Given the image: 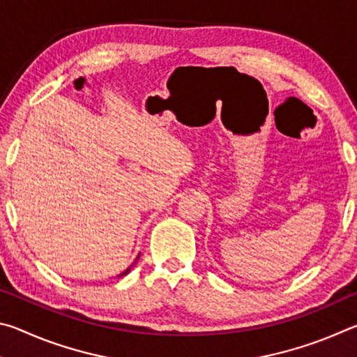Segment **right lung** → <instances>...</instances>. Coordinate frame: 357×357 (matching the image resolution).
<instances>
[{
    "mask_svg": "<svg viewBox=\"0 0 357 357\" xmlns=\"http://www.w3.org/2000/svg\"><path fill=\"white\" fill-rule=\"evenodd\" d=\"M138 258H140V255H138V257H137V259H138ZM137 259H135V261H134V264L137 263ZM134 264H130V266H129V268H128V269H126V271H124V273H121V274H119L118 277H123V275H126V274H129V273H130V269H132V266H134Z\"/></svg>",
    "mask_w": 357,
    "mask_h": 357,
    "instance_id": "1",
    "label": "right lung"
}]
</instances>
